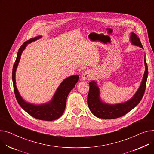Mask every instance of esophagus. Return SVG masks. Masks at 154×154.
<instances>
[{"mask_svg": "<svg viewBox=\"0 0 154 154\" xmlns=\"http://www.w3.org/2000/svg\"><path fill=\"white\" fill-rule=\"evenodd\" d=\"M90 75L89 71L86 70L85 72H84L83 73L82 76V79H83L84 80H87V79H88L90 78Z\"/></svg>", "mask_w": 154, "mask_h": 154, "instance_id": "esophagus-1", "label": "esophagus"}]
</instances>
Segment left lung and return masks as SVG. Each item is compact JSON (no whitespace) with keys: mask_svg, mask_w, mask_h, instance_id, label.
I'll return each instance as SVG.
<instances>
[{"mask_svg":"<svg viewBox=\"0 0 154 154\" xmlns=\"http://www.w3.org/2000/svg\"><path fill=\"white\" fill-rule=\"evenodd\" d=\"M131 42L132 45L143 48L139 37L134 33H131L130 36ZM146 70L142 82L136 93L131 99L124 103L115 105H109L102 101L100 97V89L95 81L92 80L89 83L90 89L87 97V103L92 114L102 119H115L127 114L134 107H136L144 96L147 79L148 76V67L144 57Z\"/></svg>","mask_w":154,"mask_h":154,"instance_id":"left-lung-1","label":"left lung"}]
</instances>
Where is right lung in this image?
Segmentation results:
<instances>
[{
  "instance_id": "right-lung-1",
  "label": "right lung",
  "mask_w": 154,
  "mask_h": 154,
  "mask_svg": "<svg viewBox=\"0 0 154 154\" xmlns=\"http://www.w3.org/2000/svg\"><path fill=\"white\" fill-rule=\"evenodd\" d=\"M42 38V36H37L25 42L18 49L17 56L12 70V80L14 90L16 99L18 104L29 115L35 118L43 121H53L62 116L66 106L67 97L71 90L75 87L79 80V75H75L64 79L60 84L54 94L53 99L49 102L43 105H33L25 101L20 96L16 86L15 72L18 63L21 57L22 53L28 44Z\"/></svg>"
}]
</instances>
